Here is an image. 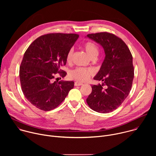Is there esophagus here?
I'll use <instances>...</instances> for the list:
<instances>
[{
  "instance_id": "esophagus-1",
  "label": "esophagus",
  "mask_w": 156,
  "mask_h": 156,
  "mask_svg": "<svg viewBox=\"0 0 156 156\" xmlns=\"http://www.w3.org/2000/svg\"><path fill=\"white\" fill-rule=\"evenodd\" d=\"M75 86H81V85H83V83H80V82H75Z\"/></svg>"
}]
</instances>
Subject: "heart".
I'll list each match as a JSON object with an SVG mask.
<instances>
[{
	"mask_svg": "<svg viewBox=\"0 0 156 156\" xmlns=\"http://www.w3.org/2000/svg\"><path fill=\"white\" fill-rule=\"evenodd\" d=\"M84 49L86 51L87 55L91 58H96L99 54V47L97 44L93 41H87L84 44ZM73 54V49H70L67 54H66V60L67 62H70L72 60V58ZM94 74L93 70L90 69L85 68H76L74 70H71L69 72V76L70 79L79 81L84 82L87 81L89 78H91Z\"/></svg>",
	"mask_w": 156,
	"mask_h": 156,
	"instance_id": "b5f03b06",
	"label": "heart"
}]
</instances>
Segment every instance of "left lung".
<instances>
[{"mask_svg": "<svg viewBox=\"0 0 156 156\" xmlns=\"http://www.w3.org/2000/svg\"><path fill=\"white\" fill-rule=\"evenodd\" d=\"M87 36L100 44L105 54L100 70L94 78L103 83L91 86L92 92L86 99L87 104L97 112H112L131 91L134 78L132 55L125 42L112 33L101 32Z\"/></svg>", "mask_w": 156, "mask_h": 156, "instance_id": "obj_1", "label": "left lung"}]
</instances>
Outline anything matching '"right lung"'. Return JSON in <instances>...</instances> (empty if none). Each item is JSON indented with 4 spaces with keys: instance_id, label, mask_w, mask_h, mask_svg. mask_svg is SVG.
Here are the masks:
<instances>
[{
    "instance_id": "add662e5",
    "label": "right lung",
    "mask_w": 156,
    "mask_h": 156,
    "mask_svg": "<svg viewBox=\"0 0 156 156\" xmlns=\"http://www.w3.org/2000/svg\"><path fill=\"white\" fill-rule=\"evenodd\" d=\"M78 37L73 33L44 34L35 39L25 52L20 66L21 90L37 108L49 111L57 107L73 88V81H55V75H66L60 67L65 65L66 54Z\"/></svg>"
}]
</instances>
